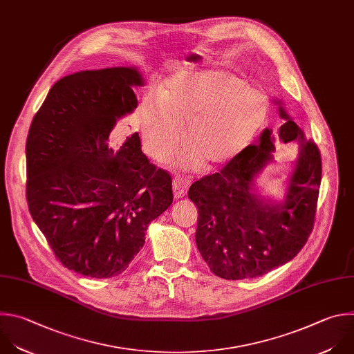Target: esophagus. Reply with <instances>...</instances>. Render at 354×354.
Segmentation results:
<instances>
[{
	"label": "esophagus",
	"mask_w": 354,
	"mask_h": 354,
	"mask_svg": "<svg viewBox=\"0 0 354 354\" xmlns=\"http://www.w3.org/2000/svg\"><path fill=\"white\" fill-rule=\"evenodd\" d=\"M172 189H174V196L175 198H182L186 196L187 189H189V180L176 176L172 182Z\"/></svg>",
	"instance_id": "esophagus-1"
}]
</instances>
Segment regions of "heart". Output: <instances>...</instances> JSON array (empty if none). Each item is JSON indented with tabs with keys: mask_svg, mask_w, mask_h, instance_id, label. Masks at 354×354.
Instances as JSON below:
<instances>
[{
	"mask_svg": "<svg viewBox=\"0 0 354 354\" xmlns=\"http://www.w3.org/2000/svg\"><path fill=\"white\" fill-rule=\"evenodd\" d=\"M270 113L266 93L229 72L178 73L164 93L145 98L139 108L147 149L157 160L176 149L186 122L187 146L178 161L187 169L203 162L218 168L238 158L263 129Z\"/></svg>",
	"mask_w": 354,
	"mask_h": 354,
	"instance_id": "1",
	"label": "heart"
}]
</instances>
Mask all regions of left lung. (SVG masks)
<instances>
[{"label":"left lung","instance_id":"8db88e82","mask_svg":"<svg viewBox=\"0 0 354 354\" xmlns=\"http://www.w3.org/2000/svg\"><path fill=\"white\" fill-rule=\"evenodd\" d=\"M277 139L297 142L299 156L281 197L263 194L257 178L272 164L275 136L266 128L256 146L214 175L194 182L189 198L198 208L197 249L216 277L229 281L257 278L289 263L306 245L313 230L321 185V156L288 115Z\"/></svg>","mask_w":354,"mask_h":354}]
</instances>
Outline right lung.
Listing matches in <instances>:
<instances>
[{"mask_svg":"<svg viewBox=\"0 0 354 354\" xmlns=\"http://www.w3.org/2000/svg\"><path fill=\"white\" fill-rule=\"evenodd\" d=\"M142 86L136 66L68 75L29 129V211L57 259L84 277L122 274L145 246L149 223L174 200L169 174L150 164L138 133L122 146L109 140L136 109Z\"/></svg>","mask_w":354,"mask_h":354,"instance_id":"obj_1","label":"right lung"}]
</instances>
